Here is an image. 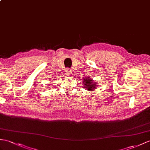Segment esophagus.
I'll return each instance as SVG.
<instances>
[{"label": "esophagus", "instance_id": "1", "mask_svg": "<svg viewBox=\"0 0 150 150\" xmlns=\"http://www.w3.org/2000/svg\"><path fill=\"white\" fill-rule=\"evenodd\" d=\"M65 74H66V75H70L71 74V71L69 70V69H67L65 70Z\"/></svg>", "mask_w": 150, "mask_h": 150}]
</instances>
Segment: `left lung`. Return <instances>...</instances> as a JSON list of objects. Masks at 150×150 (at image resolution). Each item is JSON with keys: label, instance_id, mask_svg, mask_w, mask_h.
Masks as SVG:
<instances>
[{"label": "left lung", "instance_id": "1", "mask_svg": "<svg viewBox=\"0 0 150 150\" xmlns=\"http://www.w3.org/2000/svg\"><path fill=\"white\" fill-rule=\"evenodd\" d=\"M82 81L86 90L88 91H93L95 89H96V87L97 86V83L93 82V80L91 79V78H83Z\"/></svg>", "mask_w": 150, "mask_h": 150}]
</instances>
